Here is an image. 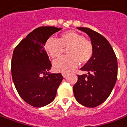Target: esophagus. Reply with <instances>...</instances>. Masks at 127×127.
Here are the masks:
<instances>
[{
  "label": "esophagus",
  "instance_id": "esophagus-1",
  "mask_svg": "<svg viewBox=\"0 0 127 127\" xmlns=\"http://www.w3.org/2000/svg\"><path fill=\"white\" fill-rule=\"evenodd\" d=\"M62 76L64 78H65V77L67 76V74H65V73H62Z\"/></svg>",
  "mask_w": 127,
  "mask_h": 127
}]
</instances>
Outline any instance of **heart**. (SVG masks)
<instances>
[{
  "instance_id": "obj_1",
  "label": "heart",
  "mask_w": 127,
  "mask_h": 127,
  "mask_svg": "<svg viewBox=\"0 0 127 127\" xmlns=\"http://www.w3.org/2000/svg\"><path fill=\"white\" fill-rule=\"evenodd\" d=\"M44 47L53 59L60 58L64 49H67V57L56 60L53 64L54 70L62 73L71 72L78 67L80 63L85 64L93 55V45L91 41L74 31L63 33L59 39L53 37L47 39Z\"/></svg>"
}]
</instances>
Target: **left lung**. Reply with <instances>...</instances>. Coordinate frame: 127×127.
Listing matches in <instances>:
<instances>
[{
  "label": "left lung",
  "mask_w": 127,
  "mask_h": 127,
  "mask_svg": "<svg viewBox=\"0 0 127 127\" xmlns=\"http://www.w3.org/2000/svg\"><path fill=\"white\" fill-rule=\"evenodd\" d=\"M90 38L93 45V55L81 70L88 74L78 75L73 86L76 100L82 105L94 108L108 98L115 83L118 73V64L112 47L104 37L86 27H78Z\"/></svg>",
  "instance_id": "left-lung-1"
}]
</instances>
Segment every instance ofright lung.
<instances>
[{
  "mask_svg": "<svg viewBox=\"0 0 127 127\" xmlns=\"http://www.w3.org/2000/svg\"><path fill=\"white\" fill-rule=\"evenodd\" d=\"M61 29L55 27L35 29L13 51L11 61L13 82L21 98L34 107L51 103L64 78L61 73L49 72L51 63L44 48L47 39Z\"/></svg>",
  "mask_w": 127,
  "mask_h": 127,
  "instance_id": "add662e5",
  "label": "right lung"
}]
</instances>
